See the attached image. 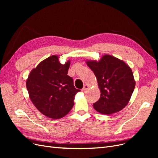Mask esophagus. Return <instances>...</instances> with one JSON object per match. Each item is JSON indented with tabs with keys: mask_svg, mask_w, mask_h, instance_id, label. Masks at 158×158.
Masks as SVG:
<instances>
[{
	"mask_svg": "<svg viewBox=\"0 0 158 158\" xmlns=\"http://www.w3.org/2000/svg\"><path fill=\"white\" fill-rule=\"evenodd\" d=\"M89 88V86L87 85V84H85L84 85V87L82 88V91H84V92H85V91H86Z\"/></svg>",
	"mask_w": 158,
	"mask_h": 158,
	"instance_id": "34e87169",
	"label": "esophagus"
}]
</instances>
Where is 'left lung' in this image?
<instances>
[{"instance_id": "1", "label": "left lung", "mask_w": 158, "mask_h": 158, "mask_svg": "<svg viewBox=\"0 0 158 158\" xmlns=\"http://www.w3.org/2000/svg\"><path fill=\"white\" fill-rule=\"evenodd\" d=\"M98 80L101 95L93 104L98 113L110 114L126 107L135 88L131 69L123 60L104 55L99 61H87Z\"/></svg>"}]
</instances>
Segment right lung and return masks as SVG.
Instances as JSON below:
<instances>
[{"instance_id":"obj_1","label":"right lung","mask_w":158,"mask_h":158,"mask_svg":"<svg viewBox=\"0 0 158 158\" xmlns=\"http://www.w3.org/2000/svg\"><path fill=\"white\" fill-rule=\"evenodd\" d=\"M70 61L59 63L58 56H51L33 69L26 81L32 103L44 115L60 118L74 106L75 95L80 92L68 74Z\"/></svg>"}]
</instances>
